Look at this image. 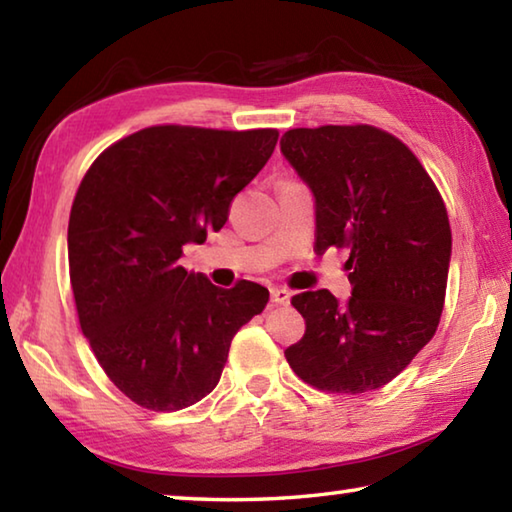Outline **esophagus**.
<instances>
[{"label": "esophagus", "mask_w": 512, "mask_h": 512, "mask_svg": "<svg viewBox=\"0 0 512 512\" xmlns=\"http://www.w3.org/2000/svg\"><path fill=\"white\" fill-rule=\"evenodd\" d=\"M271 300L275 305H289L291 302V291L284 289V287H273L271 289Z\"/></svg>", "instance_id": "obj_1"}]
</instances>
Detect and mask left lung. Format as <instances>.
Here are the masks:
<instances>
[{
	"instance_id": "8db88e82",
	"label": "left lung",
	"mask_w": 512,
	"mask_h": 512,
	"mask_svg": "<svg viewBox=\"0 0 512 512\" xmlns=\"http://www.w3.org/2000/svg\"><path fill=\"white\" fill-rule=\"evenodd\" d=\"M282 155L314 194L316 253L348 248L352 296H293L305 336L287 348L293 372L332 393L388 384L436 334L452 230L420 160L375 126L293 128Z\"/></svg>"
}]
</instances>
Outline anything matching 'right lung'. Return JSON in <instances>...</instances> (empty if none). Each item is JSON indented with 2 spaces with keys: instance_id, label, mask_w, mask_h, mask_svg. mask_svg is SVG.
<instances>
[{
  "instance_id": "right-lung-1",
  "label": "right lung",
  "mask_w": 512,
  "mask_h": 512,
  "mask_svg": "<svg viewBox=\"0 0 512 512\" xmlns=\"http://www.w3.org/2000/svg\"><path fill=\"white\" fill-rule=\"evenodd\" d=\"M275 128L151 126L108 146L81 180L67 228L83 336L112 384L151 411H180L219 384L241 325L268 289H221L178 259L219 232L271 158Z\"/></svg>"
}]
</instances>
